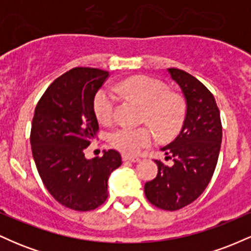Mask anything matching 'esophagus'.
I'll list each match as a JSON object with an SVG mask.
<instances>
[{
  "instance_id": "obj_1",
  "label": "esophagus",
  "mask_w": 251,
  "mask_h": 251,
  "mask_svg": "<svg viewBox=\"0 0 251 251\" xmlns=\"http://www.w3.org/2000/svg\"><path fill=\"white\" fill-rule=\"evenodd\" d=\"M123 160L125 162H132V163H138L140 160L139 157H135V155H129V154H123Z\"/></svg>"
}]
</instances>
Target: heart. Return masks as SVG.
<instances>
[{
	"label": "heart",
	"instance_id": "1",
	"mask_svg": "<svg viewBox=\"0 0 251 251\" xmlns=\"http://www.w3.org/2000/svg\"><path fill=\"white\" fill-rule=\"evenodd\" d=\"M119 89L125 96L142 103L144 122L149 123L160 138L169 139L179 131L185 117V103L179 94L169 92L162 81L137 75L124 80ZM116 101V96L109 88L98 91L94 98V112L100 122H111ZM154 138L153 129L150 126H120L108 135L111 145L127 154L138 153L142 149L151 145Z\"/></svg>",
	"mask_w": 251,
	"mask_h": 251
}]
</instances>
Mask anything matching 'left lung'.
Wrapping results in <instances>:
<instances>
[{"label":"left lung","mask_w":251,"mask_h":251,"mask_svg":"<svg viewBox=\"0 0 251 251\" xmlns=\"http://www.w3.org/2000/svg\"><path fill=\"white\" fill-rule=\"evenodd\" d=\"M185 99L186 113L179 134L160 150L174 165H158L157 177L144 186L151 204L163 210H179L203 194L217 165L222 143L220 109L211 92L186 72L168 68Z\"/></svg>","instance_id":"8db88e82"}]
</instances>
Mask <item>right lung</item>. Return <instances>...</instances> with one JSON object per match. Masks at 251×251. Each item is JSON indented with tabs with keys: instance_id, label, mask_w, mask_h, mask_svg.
Instances as JSON below:
<instances>
[{
	"instance_id": "right-lung-1",
	"label": "right lung",
	"mask_w": 251,
	"mask_h": 251,
	"mask_svg": "<svg viewBox=\"0 0 251 251\" xmlns=\"http://www.w3.org/2000/svg\"><path fill=\"white\" fill-rule=\"evenodd\" d=\"M109 75L98 68H73L50 83L37 102L30 145L40 177L60 204L76 211L107 200V181L122 165L116 150L87 159L85 150L99 129L94 98Z\"/></svg>"
}]
</instances>
